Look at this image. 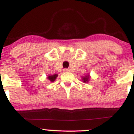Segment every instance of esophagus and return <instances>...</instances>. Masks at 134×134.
Instances as JSON below:
<instances>
[{"instance_id":"1","label":"esophagus","mask_w":134,"mask_h":134,"mask_svg":"<svg viewBox=\"0 0 134 134\" xmlns=\"http://www.w3.org/2000/svg\"><path fill=\"white\" fill-rule=\"evenodd\" d=\"M70 71H71V70H70L69 69H65L63 70V71H64V72H70Z\"/></svg>"}]
</instances>
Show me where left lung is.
Segmentation results:
<instances>
[{"label":"left lung","mask_w":134,"mask_h":134,"mask_svg":"<svg viewBox=\"0 0 134 134\" xmlns=\"http://www.w3.org/2000/svg\"><path fill=\"white\" fill-rule=\"evenodd\" d=\"M90 74H87L86 76H84L83 77H82V80L83 81V83H87L90 80Z\"/></svg>","instance_id":"left-lung-1"}]
</instances>
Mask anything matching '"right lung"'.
Masks as SVG:
<instances>
[{"instance_id": "1", "label": "right lung", "mask_w": 134, "mask_h": 134, "mask_svg": "<svg viewBox=\"0 0 134 134\" xmlns=\"http://www.w3.org/2000/svg\"><path fill=\"white\" fill-rule=\"evenodd\" d=\"M58 75H57V74H55V75L47 76V79L50 81V82H53L56 80V78L58 77Z\"/></svg>"}]
</instances>
